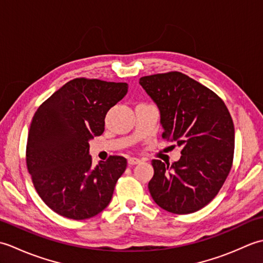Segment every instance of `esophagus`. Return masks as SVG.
Listing matches in <instances>:
<instances>
[{"instance_id":"obj_1","label":"esophagus","mask_w":263,"mask_h":263,"mask_svg":"<svg viewBox=\"0 0 263 263\" xmlns=\"http://www.w3.org/2000/svg\"><path fill=\"white\" fill-rule=\"evenodd\" d=\"M127 163L128 165H137L139 163H141V159H139L137 157H128Z\"/></svg>"}]
</instances>
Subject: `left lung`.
<instances>
[{
  "instance_id": "left-lung-1",
  "label": "left lung",
  "mask_w": 263,
  "mask_h": 263,
  "mask_svg": "<svg viewBox=\"0 0 263 263\" xmlns=\"http://www.w3.org/2000/svg\"><path fill=\"white\" fill-rule=\"evenodd\" d=\"M140 86L157 105L163 138L182 148L172 165L154 159L149 192L160 208L191 214L219 192L230 174L235 131L224 102L181 72L142 77Z\"/></svg>"
}]
</instances>
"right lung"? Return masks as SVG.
<instances>
[{
  "mask_svg": "<svg viewBox=\"0 0 263 263\" xmlns=\"http://www.w3.org/2000/svg\"><path fill=\"white\" fill-rule=\"evenodd\" d=\"M127 92L125 82L71 80L32 117L27 167L42 200L69 219H88L110 202L126 159L110 156L92 166L89 141L103 135L105 116Z\"/></svg>",
  "mask_w": 263,
  "mask_h": 263,
  "instance_id": "obj_1",
  "label": "right lung"
}]
</instances>
